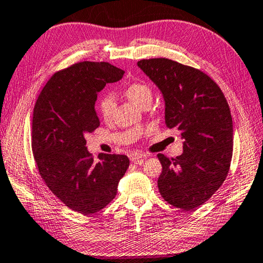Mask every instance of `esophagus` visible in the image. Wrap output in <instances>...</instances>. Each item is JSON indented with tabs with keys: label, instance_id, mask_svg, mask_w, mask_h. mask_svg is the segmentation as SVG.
I'll return each mask as SVG.
<instances>
[{
	"label": "esophagus",
	"instance_id": "obj_1",
	"mask_svg": "<svg viewBox=\"0 0 263 263\" xmlns=\"http://www.w3.org/2000/svg\"><path fill=\"white\" fill-rule=\"evenodd\" d=\"M147 155L145 154H141V153H133V154L129 155V159H130L132 162H135V163H139L141 161L144 160Z\"/></svg>",
	"mask_w": 263,
	"mask_h": 263
}]
</instances>
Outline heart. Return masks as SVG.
<instances>
[{
	"label": "heart",
	"mask_w": 263,
	"mask_h": 263,
	"mask_svg": "<svg viewBox=\"0 0 263 263\" xmlns=\"http://www.w3.org/2000/svg\"><path fill=\"white\" fill-rule=\"evenodd\" d=\"M124 94L127 98L135 103L136 106H141L144 101H152L153 91L149 84L145 82H141V81H136V82L129 83L124 89ZM116 108V100L114 95L107 94L101 98L99 101V111L102 118L109 121L111 120L112 115H114Z\"/></svg>",
	"instance_id": "obj_1"
}]
</instances>
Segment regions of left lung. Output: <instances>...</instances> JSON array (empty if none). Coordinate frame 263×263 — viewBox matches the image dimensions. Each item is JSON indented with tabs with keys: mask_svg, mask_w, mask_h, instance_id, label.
<instances>
[{
	"mask_svg": "<svg viewBox=\"0 0 263 263\" xmlns=\"http://www.w3.org/2000/svg\"><path fill=\"white\" fill-rule=\"evenodd\" d=\"M137 66L162 92L165 124L183 140L180 156L157 155L160 194L174 207L193 211L211 199L229 172L233 120L227 100L208 75L193 67L169 59L141 60Z\"/></svg>",
	"mask_w": 263,
	"mask_h": 263,
	"instance_id": "left-lung-1",
	"label": "left lung"
}]
</instances>
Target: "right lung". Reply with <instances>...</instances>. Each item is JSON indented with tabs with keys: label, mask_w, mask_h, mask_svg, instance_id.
Returning <instances> with one entry per match:
<instances>
[{
	"label": "right lung",
	"mask_w": 263,
	"mask_h": 263,
	"mask_svg": "<svg viewBox=\"0 0 263 263\" xmlns=\"http://www.w3.org/2000/svg\"><path fill=\"white\" fill-rule=\"evenodd\" d=\"M123 70L108 62H80L55 72L36 100L31 148L44 182L68 208L84 215L103 209L116 196L129 167L126 155L100 154L86 147V135L100 126L98 94Z\"/></svg>",
	"instance_id": "right-lung-1"
}]
</instances>
